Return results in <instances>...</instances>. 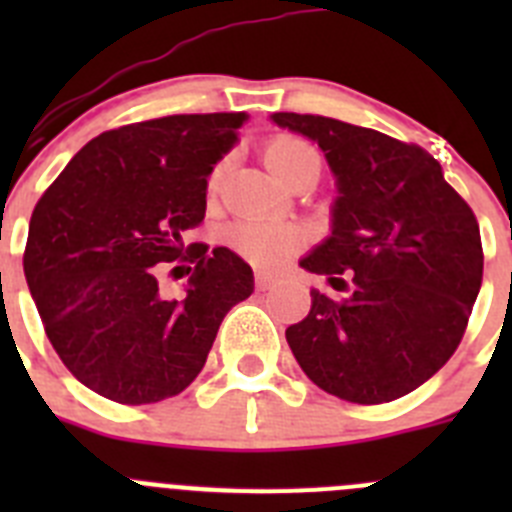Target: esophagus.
<instances>
[{"label":"esophagus","instance_id":"obj_1","mask_svg":"<svg viewBox=\"0 0 512 512\" xmlns=\"http://www.w3.org/2000/svg\"><path fill=\"white\" fill-rule=\"evenodd\" d=\"M274 282H277V277L271 271L256 269V284H259V289H269Z\"/></svg>","mask_w":512,"mask_h":512}]
</instances>
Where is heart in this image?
Wrapping results in <instances>:
<instances>
[{"label": "heart", "mask_w": 512, "mask_h": 512, "mask_svg": "<svg viewBox=\"0 0 512 512\" xmlns=\"http://www.w3.org/2000/svg\"><path fill=\"white\" fill-rule=\"evenodd\" d=\"M264 161L282 182H295L302 174H320V153L310 140L292 133L271 135L264 143ZM225 179V161H217L210 171L207 187L220 192ZM225 241L253 264L279 266L300 248V230L289 223L264 220V217H241L225 230Z\"/></svg>", "instance_id": "b5f03b06"}]
</instances>
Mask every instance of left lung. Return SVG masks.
Here are the masks:
<instances>
[{"label":"left lung","instance_id":"left-lung-1","mask_svg":"<svg viewBox=\"0 0 512 512\" xmlns=\"http://www.w3.org/2000/svg\"><path fill=\"white\" fill-rule=\"evenodd\" d=\"M271 120L315 140L338 179L333 230L300 266L336 289L351 277L341 302L312 289L307 318L287 328L297 364L359 405L418 390L454 356L482 287L472 207L415 143L323 115Z\"/></svg>","mask_w":512,"mask_h":512}]
</instances>
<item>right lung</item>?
<instances>
[{
	"label": "right lung",
	"mask_w": 512,
	"mask_h": 512,
	"mask_svg": "<svg viewBox=\"0 0 512 512\" xmlns=\"http://www.w3.org/2000/svg\"><path fill=\"white\" fill-rule=\"evenodd\" d=\"M246 112L169 115L107 130L81 148L30 217L25 279L56 354L84 387L120 405L184 392L228 310L253 292L230 248L187 243L205 220L207 176ZM171 263L188 292L166 298Z\"/></svg>",
	"instance_id": "right-lung-1"
}]
</instances>
